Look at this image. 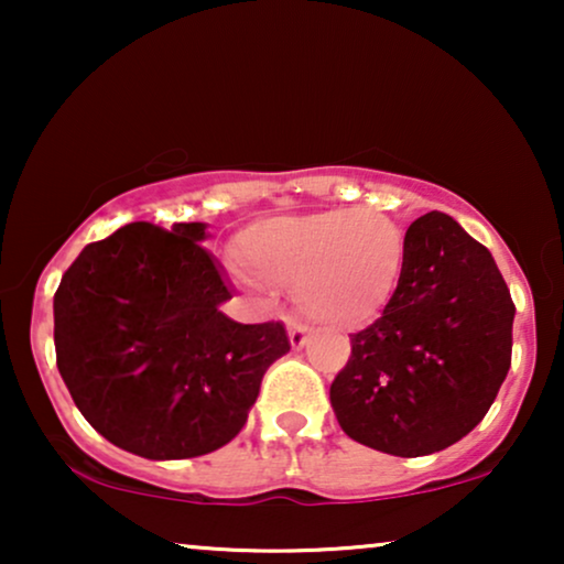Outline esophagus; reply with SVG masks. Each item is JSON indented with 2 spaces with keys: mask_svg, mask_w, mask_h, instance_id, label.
<instances>
[{
  "mask_svg": "<svg viewBox=\"0 0 564 564\" xmlns=\"http://www.w3.org/2000/svg\"><path fill=\"white\" fill-rule=\"evenodd\" d=\"M288 334H290V344H292V349H305L307 346V338H311V328L307 326H303V323H297V321H290L288 323Z\"/></svg>",
  "mask_w": 564,
  "mask_h": 564,
  "instance_id": "34e87169",
  "label": "esophagus"
}]
</instances>
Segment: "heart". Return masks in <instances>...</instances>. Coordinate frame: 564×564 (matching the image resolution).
Masks as SVG:
<instances>
[{
	"label": "heart",
	"instance_id": "obj_1",
	"mask_svg": "<svg viewBox=\"0 0 564 564\" xmlns=\"http://www.w3.org/2000/svg\"><path fill=\"white\" fill-rule=\"evenodd\" d=\"M234 257L259 288H295V303L307 318L359 328L398 297L408 236L377 207H318L246 223L234 238Z\"/></svg>",
	"mask_w": 564,
	"mask_h": 564
}]
</instances>
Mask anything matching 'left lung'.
Segmentation results:
<instances>
[{"instance_id": "1", "label": "left lung", "mask_w": 564, "mask_h": 564, "mask_svg": "<svg viewBox=\"0 0 564 564\" xmlns=\"http://www.w3.org/2000/svg\"><path fill=\"white\" fill-rule=\"evenodd\" d=\"M405 236L398 297L351 336L330 405L354 442L426 457L488 413L511 367L516 307L492 253L449 215H421Z\"/></svg>"}]
</instances>
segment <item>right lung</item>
<instances>
[{"instance_id":"1","label":"right lung","mask_w":564,"mask_h":564,"mask_svg":"<svg viewBox=\"0 0 564 564\" xmlns=\"http://www.w3.org/2000/svg\"><path fill=\"white\" fill-rule=\"evenodd\" d=\"M205 223H128L84 246L53 297L56 365L107 442L145 459L226 446L290 338L282 323L230 321Z\"/></svg>"}]
</instances>
